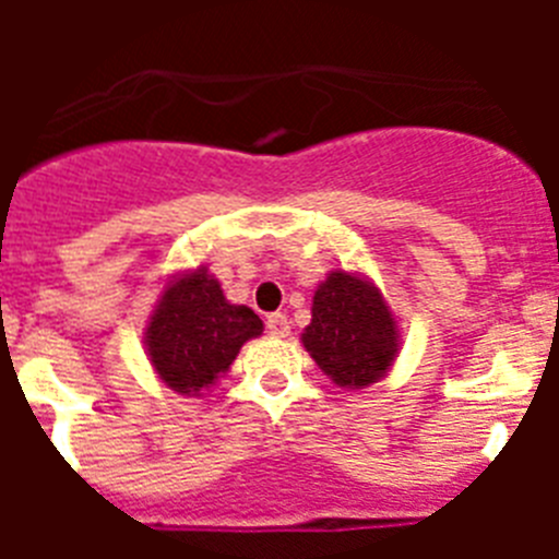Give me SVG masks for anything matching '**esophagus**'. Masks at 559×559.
I'll return each instance as SVG.
<instances>
[{
	"label": "esophagus",
	"instance_id": "34e87169",
	"mask_svg": "<svg viewBox=\"0 0 559 559\" xmlns=\"http://www.w3.org/2000/svg\"><path fill=\"white\" fill-rule=\"evenodd\" d=\"M265 328H269V333L274 335V338H285V335L290 333V319L285 313H271L269 319H265Z\"/></svg>",
	"mask_w": 559,
	"mask_h": 559
}]
</instances>
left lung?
Returning <instances> with one entry per match:
<instances>
[{
    "label": "left lung",
    "instance_id": "left-lung-1",
    "mask_svg": "<svg viewBox=\"0 0 559 559\" xmlns=\"http://www.w3.org/2000/svg\"><path fill=\"white\" fill-rule=\"evenodd\" d=\"M302 344L338 386L360 389L392 367L397 328L374 285L333 271L313 296V319Z\"/></svg>",
    "mask_w": 559,
    "mask_h": 559
}]
</instances>
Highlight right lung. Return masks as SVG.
<instances>
[{
	"instance_id": "1",
	"label": "right lung",
	"mask_w": 559,
	"mask_h": 559,
	"mask_svg": "<svg viewBox=\"0 0 559 559\" xmlns=\"http://www.w3.org/2000/svg\"><path fill=\"white\" fill-rule=\"evenodd\" d=\"M263 333L246 305H229L206 269L181 276L162 294L147 324V353L167 386L199 394L231 367L237 349Z\"/></svg>"
}]
</instances>
